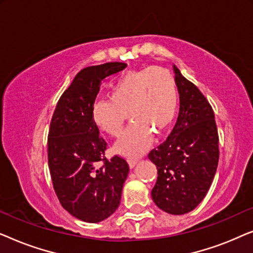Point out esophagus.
<instances>
[{
    "label": "esophagus",
    "instance_id": "obj_1",
    "mask_svg": "<svg viewBox=\"0 0 253 253\" xmlns=\"http://www.w3.org/2000/svg\"><path fill=\"white\" fill-rule=\"evenodd\" d=\"M136 165H137L136 159H130V160H129V167L130 168H133Z\"/></svg>",
    "mask_w": 253,
    "mask_h": 253
}]
</instances>
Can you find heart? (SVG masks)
<instances>
[{
  "instance_id": "heart-1",
  "label": "heart",
  "mask_w": 253,
  "mask_h": 253,
  "mask_svg": "<svg viewBox=\"0 0 253 253\" xmlns=\"http://www.w3.org/2000/svg\"><path fill=\"white\" fill-rule=\"evenodd\" d=\"M177 110V88L167 69L148 67L127 71L114 83L109 99L92 106V119L110 137L122 134L127 114L132 126L116 144L115 150L127 158L145 153L153 140V132L167 131Z\"/></svg>"
}]
</instances>
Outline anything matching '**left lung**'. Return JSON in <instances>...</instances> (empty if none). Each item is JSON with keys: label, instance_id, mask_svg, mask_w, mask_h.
<instances>
[{"label": "left lung", "instance_id": "obj_1", "mask_svg": "<svg viewBox=\"0 0 253 253\" xmlns=\"http://www.w3.org/2000/svg\"><path fill=\"white\" fill-rule=\"evenodd\" d=\"M179 113L166 141L148 153L157 166L152 199L169 214H185L205 198L219 162V134L212 106L174 65Z\"/></svg>", "mask_w": 253, "mask_h": 253}]
</instances>
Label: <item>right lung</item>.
I'll return each instance as SVG.
<instances>
[{
	"instance_id": "obj_1",
	"label": "right lung",
	"mask_w": 253,
	"mask_h": 253,
	"mask_svg": "<svg viewBox=\"0 0 253 253\" xmlns=\"http://www.w3.org/2000/svg\"><path fill=\"white\" fill-rule=\"evenodd\" d=\"M126 68L122 62H109L83 69L61 95L50 121L48 166L55 193L64 210L85 222H100L115 212L129 172L123 158L106 159L107 143L92 119L102 81Z\"/></svg>"
}]
</instances>
